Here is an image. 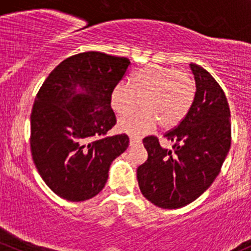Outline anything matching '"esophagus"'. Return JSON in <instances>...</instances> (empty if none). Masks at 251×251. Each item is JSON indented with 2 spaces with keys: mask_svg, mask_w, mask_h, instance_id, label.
I'll return each mask as SVG.
<instances>
[{
  "mask_svg": "<svg viewBox=\"0 0 251 251\" xmlns=\"http://www.w3.org/2000/svg\"><path fill=\"white\" fill-rule=\"evenodd\" d=\"M142 144V140L138 137H130V145L131 147H137Z\"/></svg>",
  "mask_w": 251,
  "mask_h": 251,
  "instance_id": "1",
  "label": "esophagus"
}]
</instances>
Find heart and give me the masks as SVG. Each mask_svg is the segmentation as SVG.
<instances>
[{"label": "heart", "mask_w": 251, "mask_h": 251, "mask_svg": "<svg viewBox=\"0 0 251 251\" xmlns=\"http://www.w3.org/2000/svg\"><path fill=\"white\" fill-rule=\"evenodd\" d=\"M197 95V83L189 73L151 64L139 69L128 84L112 89L111 107L118 115L133 111L140 100V111L121 118L118 128L132 136H143L159 124L163 130L175 127L188 114Z\"/></svg>", "instance_id": "b5f03b06"}]
</instances>
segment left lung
Here are the masks:
<instances>
[{"mask_svg": "<svg viewBox=\"0 0 251 251\" xmlns=\"http://www.w3.org/2000/svg\"><path fill=\"white\" fill-rule=\"evenodd\" d=\"M197 95L184 119L159 139H143L148 159L137 169L142 194L161 208H180L200 197L218 176L231 147L230 108L218 82L200 65L191 63Z\"/></svg>", "mask_w": 251, "mask_h": 251, "instance_id": "obj_1", "label": "left lung"}]
</instances>
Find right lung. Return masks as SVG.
<instances>
[{
	"instance_id": "add662e5",
	"label": "right lung",
	"mask_w": 251,
	"mask_h": 251,
	"mask_svg": "<svg viewBox=\"0 0 251 251\" xmlns=\"http://www.w3.org/2000/svg\"><path fill=\"white\" fill-rule=\"evenodd\" d=\"M131 62L89 51L64 59L50 73L31 113V152L44 182L69 201L99 194L112 161L128 147L125 133L107 137L117 124L112 89ZM81 88V92L75 87Z\"/></svg>"
}]
</instances>
